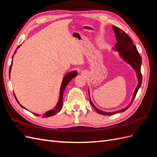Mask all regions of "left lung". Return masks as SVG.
Here are the masks:
<instances>
[{"mask_svg":"<svg viewBox=\"0 0 157 157\" xmlns=\"http://www.w3.org/2000/svg\"><path fill=\"white\" fill-rule=\"evenodd\" d=\"M113 29L114 31V33H115L116 39L117 40V44H115V46L114 47V48H113V50L118 52L121 58L124 60L125 62L129 64L136 71V77L137 79V85L136 88L134 90V94H133L132 101L129 104H128V106L122 109H120V110L117 111H113V112L103 111L102 110H100V109H98L96 106H95L94 105V103H92L91 99H90V90L88 88L90 104H91L92 106L94 107V109L99 114H101V115H115L116 113L124 112L126 110H127V109L131 105L133 101H134V98L136 97V95L137 91H138L139 88H140L141 82H142V76L141 73V66L142 60L136 46L133 44V42L130 39V37L128 36L126 33H124L121 29H119V28L113 25Z\"/></svg>","mask_w":157,"mask_h":157,"instance_id":"1","label":"left lung"}]
</instances>
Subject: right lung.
Listing matches in <instances>:
<instances>
[{
  "label": "right lung",
  "instance_id": "obj_1",
  "mask_svg": "<svg viewBox=\"0 0 157 157\" xmlns=\"http://www.w3.org/2000/svg\"><path fill=\"white\" fill-rule=\"evenodd\" d=\"M21 45L18 46L17 49L20 47ZM16 50L15 51V52H14V54H16ZM14 54L12 56V59L13 58V56H14ZM12 63H11V65H10V69H9V77H10V72H11V68H12ZM78 73L77 71H71V72L69 73H67V74H66L64 77H63V80H62V82H61V87H60V90H59V99H58V103H57L56 105L52 109H51V110L48 111L46 112L45 113L42 114V115H39V114H37V113H33V114H34L36 116H38V117H40L41 116L42 117H52L54 115H56V114H57L58 113H59L60 111V110L61 109V108H62V106H63V92L65 91V88L67 87V84L69 83V82L71 81V80H72L73 78H75L76 76L77 75ZM14 97H15L16 99L17 102L19 103V101L17 100V99L16 98L15 94H14ZM20 104V103H19ZM20 105L23 108L26 109L24 107H23L21 104H20Z\"/></svg>",
  "mask_w": 157,
  "mask_h": 157
}]
</instances>
